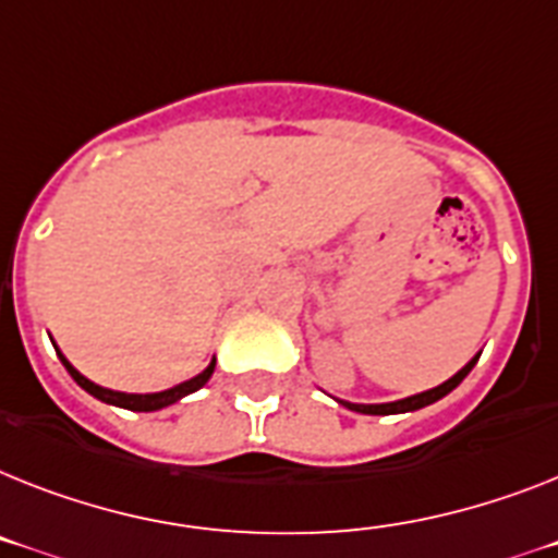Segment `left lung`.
Returning <instances> with one entry per match:
<instances>
[{
	"instance_id": "obj_1",
	"label": "left lung",
	"mask_w": 558,
	"mask_h": 558,
	"mask_svg": "<svg viewBox=\"0 0 558 558\" xmlns=\"http://www.w3.org/2000/svg\"><path fill=\"white\" fill-rule=\"evenodd\" d=\"M482 354V351H480ZM480 354L476 357H471L465 363V366L460 368V372L453 374V377H448L446 383H439L437 388H428V391H420V395H411V397H402V400H395V402H349V400H335L340 402V405H345L349 411H357V414H374V416H386V414H405V411H420L425 409V405H430V402L442 400L446 395H451L453 388L460 386L462 380L468 377V372L476 366V360H480Z\"/></svg>"
}]
</instances>
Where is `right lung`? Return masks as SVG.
I'll use <instances>...</instances> for the list:
<instances>
[{"mask_svg":"<svg viewBox=\"0 0 558 558\" xmlns=\"http://www.w3.org/2000/svg\"><path fill=\"white\" fill-rule=\"evenodd\" d=\"M56 354H59V360H62V366L68 368V374L73 377V380L78 383V386L87 391V395H93L96 400L107 402V405H119V409H128V411H158V409H167V405H172V402H178L181 397L192 395V391H198V388H204L209 383V377H213L215 372V357L209 360V366L204 368L201 374H195V377H190V380L178 383V386L172 388H163V391H153V395H128V391H112V388H105L98 386V383L87 380L82 372H78L73 363H70L68 357H64L62 351H59V345H56Z\"/></svg>","mask_w":558,"mask_h":558,"instance_id":"add662e5","label":"right lung"}]
</instances>
